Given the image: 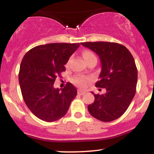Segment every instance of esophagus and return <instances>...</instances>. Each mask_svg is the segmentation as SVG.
<instances>
[{
	"label": "esophagus",
	"instance_id": "obj_1",
	"mask_svg": "<svg viewBox=\"0 0 154 154\" xmlns=\"http://www.w3.org/2000/svg\"><path fill=\"white\" fill-rule=\"evenodd\" d=\"M77 93H78V94H79V95H82L85 94L86 92H85V91H82V90H79V91H78V92H77Z\"/></svg>",
	"mask_w": 154,
	"mask_h": 154
}]
</instances>
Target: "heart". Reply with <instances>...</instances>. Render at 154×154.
Masks as SVG:
<instances>
[{"label": "heart", "instance_id": "1", "mask_svg": "<svg viewBox=\"0 0 154 154\" xmlns=\"http://www.w3.org/2000/svg\"><path fill=\"white\" fill-rule=\"evenodd\" d=\"M82 55L83 57H84V59L86 61H87L88 60L93 59V58H96L95 55L89 51H84ZM88 79H89V78L84 75H77L74 77L72 81H73V82L75 83L76 85L79 86V87H83V86H85V85L86 84V82H88Z\"/></svg>", "mask_w": 154, "mask_h": 154}]
</instances>
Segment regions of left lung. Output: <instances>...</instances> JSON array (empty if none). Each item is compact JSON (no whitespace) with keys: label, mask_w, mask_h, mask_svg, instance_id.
Masks as SVG:
<instances>
[{"label":"left lung","mask_w":154,"mask_h":154,"mask_svg":"<svg viewBox=\"0 0 154 154\" xmlns=\"http://www.w3.org/2000/svg\"><path fill=\"white\" fill-rule=\"evenodd\" d=\"M99 56L101 72L95 86L105 88L104 94H94L95 100L88 109L95 119L111 122L126 111L133 99L137 70L131 53L121 44L109 42L81 43Z\"/></svg>","instance_id":"8db88e82"}]
</instances>
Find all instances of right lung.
<instances>
[{
	"instance_id": "right-lung-1",
	"label": "right lung",
	"mask_w": 154,
	"mask_h": 154,
	"mask_svg": "<svg viewBox=\"0 0 154 154\" xmlns=\"http://www.w3.org/2000/svg\"><path fill=\"white\" fill-rule=\"evenodd\" d=\"M79 43H49L33 48L24 55L19 82L23 99L32 114L45 122H54L66 114L77 89L68 82L63 89L54 88L58 76Z\"/></svg>"
}]
</instances>
